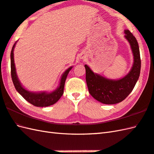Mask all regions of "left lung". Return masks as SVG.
Listing matches in <instances>:
<instances>
[{"mask_svg": "<svg viewBox=\"0 0 154 154\" xmlns=\"http://www.w3.org/2000/svg\"><path fill=\"white\" fill-rule=\"evenodd\" d=\"M134 56V64L130 72L117 80H109L95 74L88 65L86 68V80L89 92L95 100L104 104H116L123 101L131 93L140 73L141 59L137 40L129 30H125Z\"/></svg>", "mask_w": 154, "mask_h": 154, "instance_id": "8db88e82", "label": "left lung"}]
</instances>
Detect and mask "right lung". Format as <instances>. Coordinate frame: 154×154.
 <instances>
[{"label": "right lung", "mask_w": 154, "mask_h": 154, "mask_svg": "<svg viewBox=\"0 0 154 154\" xmlns=\"http://www.w3.org/2000/svg\"><path fill=\"white\" fill-rule=\"evenodd\" d=\"M16 43V42L14 44L11 51V53H10V60H11V76L16 90L26 101H28L29 103L32 104L34 106H36V107H48V106L54 104L56 102L59 101V100L64 93V84H65L67 75L72 67L71 66L69 68H68L63 73L62 77H61L59 86L54 91L51 92V93H46V92L33 93V92H30L23 88L21 84H20V81L18 80V76H17L14 64V49L15 47Z\"/></svg>", "instance_id": "1"}]
</instances>
